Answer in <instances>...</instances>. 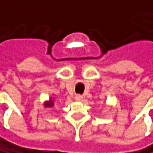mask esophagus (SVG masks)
I'll use <instances>...</instances> for the list:
<instances>
[{
	"instance_id": "34e87169",
	"label": "esophagus",
	"mask_w": 153,
	"mask_h": 153,
	"mask_svg": "<svg viewBox=\"0 0 153 153\" xmlns=\"http://www.w3.org/2000/svg\"><path fill=\"white\" fill-rule=\"evenodd\" d=\"M75 99L76 100V101H81V100L83 99V96L80 95V94H76V95L75 96Z\"/></svg>"
}]
</instances>
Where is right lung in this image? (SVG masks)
Wrapping results in <instances>:
<instances>
[{
    "mask_svg": "<svg viewBox=\"0 0 153 153\" xmlns=\"http://www.w3.org/2000/svg\"><path fill=\"white\" fill-rule=\"evenodd\" d=\"M53 105H54V102L52 101V100H49V102L45 103V106H47V107H51Z\"/></svg>",
    "mask_w": 153,
    "mask_h": 153,
    "instance_id": "right-lung-1",
    "label": "right lung"
}]
</instances>
